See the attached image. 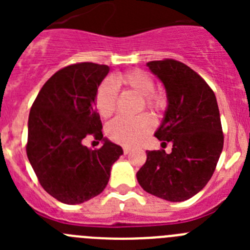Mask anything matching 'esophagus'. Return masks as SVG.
<instances>
[{
    "instance_id": "obj_1",
    "label": "esophagus",
    "mask_w": 250,
    "mask_h": 250,
    "mask_svg": "<svg viewBox=\"0 0 250 250\" xmlns=\"http://www.w3.org/2000/svg\"><path fill=\"white\" fill-rule=\"evenodd\" d=\"M123 150H124V154H125V155H127V154H129V152L131 151V147H129V146H124V147H123Z\"/></svg>"
}]
</instances>
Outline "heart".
I'll use <instances>...</instances> for the list:
<instances>
[{
	"label": "heart",
	"mask_w": 250,
	"mask_h": 250,
	"mask_svg": "<svg viewBox=\"0 0 250 250\" xmlns=\"http://www.w3.org/2000/svg\"><path fill=\"white\" fill-rule=\"evenodd\" d=\"M115 83L125 86L140 95L145 107L154 111L164 109L167 100L161 94L154 91L155 83L149 74L141 70H131L116 76ZM111 80H105L100 83L96 91V109L100 116L109 118L115 111L116 106V87ZM154 127V119L147 114H143L136 119L116 118L106 126V134L112 141L121 145H136L144 140Z\"/></svg>",
	"instance_id": "heart-1"
}]
</instances>
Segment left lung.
Listing matches in <instances>:
<instances>
[{
	"instance_id": "obj_1",
	"label": "left lung",
	"mask_w": 250,
	"mask_h": 250,
	"mask_svg": "<svg viewBox=\"0 0 250 250\" xmlns=\"http://www.w3.org/2000/svg\"><path fill=\"white\" fill-rule=\"evenodd\" d=\"M164 83L167 107L155 136L165 150L146 151V163L136 178L149 194L184 202L199 193L210 180L222 154L224 136L213 90L185 63L165 59L146 63Z\"/></svg>"
}]
</instances>
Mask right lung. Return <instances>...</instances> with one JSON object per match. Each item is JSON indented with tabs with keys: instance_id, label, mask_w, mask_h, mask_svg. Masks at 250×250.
<instances>
[{
	"instance_id": "obj_1",
	"label": "right lung",
	"mask_w": 250,
	"mask_h": 250,
	"mask_svg": "<svg viewBox=\"0 0 250 250\" xmlns=\"http://www.w3.org/2000/svg\"><path fill=\"white\" fill-rule=\"evenodd\" d=\"M110 67L94 62L66 66L46 81L28 116L26 152L41 187L59 202L81 204L103 193L123 149L103 135L96 91ZM89 136L100 149L83 145Z\"/></svg>"
}]
</instances>
